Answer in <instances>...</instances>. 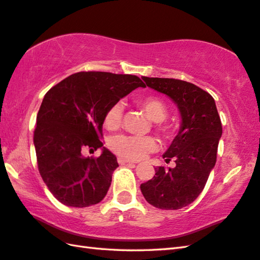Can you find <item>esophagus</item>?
Listing matches in <instances>:
<instances>
[{
	"label": "esophagus",
	"mask_w": 260,
	"mask_h": 260,
	"mask_svg": "<svg viewBox=\"0 0 260 260\" xmlns=\"http://www.w3.org/2000/svg\"><path fill=\"white\" fill-rule=\"evenodd\" d=\"M117 161H118L119 165H135V162L129 161V160H126V159H124V157H118V159H117Z\"/></svg>",
	"instance_id": "obj_1"
}]
</instances>
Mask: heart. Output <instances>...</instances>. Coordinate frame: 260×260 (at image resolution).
Returning <instances> with one entry per match:
<instances>
[{
	"label": "heart",
	"mask_w": 260,
	"mask_h": 260,
	"mask_svg": "<svg viewBox=\"0 0 260 260\" xmlns=\"http://www.w3.org/2000/svg\"><path fill=\"white\" fill-rule=\"evenodd\" d=\"M140 105L150 118L154 121L155 128L162 135L170 134V127L164 121L168 116L167 105L157 96H146L140 100ZM123 121V105L115 103L111 105L104 118V124L108 129H116ZM109 149L118 154L120 157L128 160H141L149 153L154 152L157 147L156 141L151 136H132V135H116L108 141Z\"/></svg>",
	"instance_id": "1"
}]
</instances>
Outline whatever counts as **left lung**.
<instances>
[{"label": "left lung", "mask_w": 260, "mask_h": 260, "mask_svg": "<svg viewBox=\"0 0 260 260\" xmlns=\"http://www.w3.org/2000/svg\"><path fill=\"white\" fill-rule=\"evenodd\" d=\"M147 86L175 101L181 127L164 159L175 168H155V176L141 185L147 203L161 210H179L194 202L204 189L215 166L222 124L213 96L190 82L177 79L147 78Z\"/></svg>", "instance_id": "8db88e82"}]
</instances>
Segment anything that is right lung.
Segmentation results:
<instances>
[{
	"label": "right lung",
	"instance_id": "right-lung-1",
	"mask_svg": "<svg viewBox=\"0 0 260 260\" xmlns=\"http://www.w3.org/2000/svg\"><path fill=\"white\" fill-rule=\"evenodd\" d=\"M145 83L139 76L109 72H78L50 88L37 115L34 143L39 174L56 200L72 207L98 204L108 191L116 156L103 149L100 156L84 150L104 146L105 115Z\"/></svg>",
	"mask_w": 260,
	"mask_h": 260
}]
</instances>
